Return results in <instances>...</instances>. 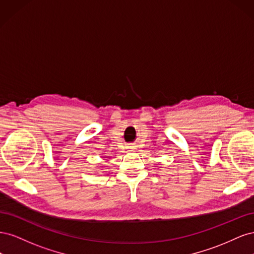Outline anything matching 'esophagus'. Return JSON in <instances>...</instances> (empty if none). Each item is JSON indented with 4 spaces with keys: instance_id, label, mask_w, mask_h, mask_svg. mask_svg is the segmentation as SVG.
<instances>
[{
    "instance_id": "obj_1",
    "label": "esophagus",
    "mask_w": 254,
    "mask_h": 254,
    "mask_svg": "<svg viewBox=\"0 0 254 254\" xmlns=\"http://www.w3.org/2000/svg\"><path fill=\"white\" fill-rule=\"evenodd\" d=\"M136 147H137V146H136L135 144H129L127 148H128L129 150H131V151H132V150H135V149H136Z\"/></svg>"
}]
</instances>
